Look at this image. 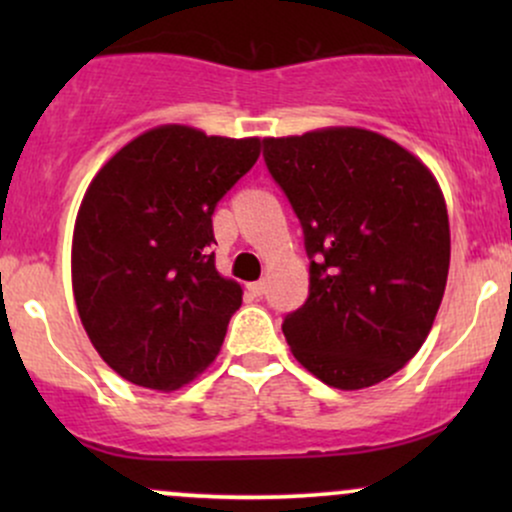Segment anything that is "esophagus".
<instances>
[{
	"label": "esophagus",
	"instance_id": "1",
	"mask_svg": "<svg viewBox=\"0 0 512 512\" xmlns=\"http://www.w3.org/2000/svg\"><path fill=\"white\" fill-rule=\"evenodd\" d=\"M264 289H267V284H264V281H252V284H248L250 296H255V298H260Z\"/></svg>",
	"mask_w": 512,
	"mask_h": 512
}]
</instances>
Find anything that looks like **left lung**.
I'll list each match as a JSON object with an SVG mask.
<instances>
[{"label": "left lung", "mask_w": 512, "mask_h": 512, "mask_svg": "<svg viewBox=\"0 0 512 512\" xmlns=\"http://www.w3.org/2000/svg\"><path fill=\"white\" fill-rule=\"evenodd\" d=\"M264 161L303 223L310 296L284 320L291 354L337 390L414 358L450 269L443 190L421 158L363 127L267 137Z\"/></svg>", "instance_id": "8db88e82"}]
</instances>
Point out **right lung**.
Segmentation results:
<instances>
[{
	"mask_svg": "<svg viewBox=\"0 0 512 512\" xmlns=\"http://www.w3.org/2000/svg\"><path fill=\"white\" fill-rule=\"evenodd\" d=\"M260 151V137L158 125L93 175L74 223V301L93 349L129 383L180 390L219 356L243 289L209 255L211 214Z\"/></svg>",
	"mask_w": 512,
	"mask_h": 512,
	"instance_id": "obj_1",
	"label": "right lung"
}]
</instances>
